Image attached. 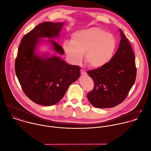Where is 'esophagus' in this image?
I'll return each mask as SVG.
<instances>
[{
    "label": "esophagus",
    "mask_w": 151,
    "mask_h": 151,
    "mask_svg": "<svg viewBox=\"0 0 151 151\" xmlns=\"http://www.w3.org/2000/svg\"><path fill=\"white\" fill-rule=\"evenodd\" d=\"M81 73L82 75H86L87 74L86 72V71L84 70L83 69H81Z\"/></svg>",
    "instance_id": "34e87169"
}]
</instances>
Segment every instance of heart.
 <instances>
[{
    "instance_id": "b5f03b06",
    "label": "heart",
    "mask_w": 151,
    "mask_h": 151,
    "mask_svg": "<svg viewBox=\"0 0 151 151\" xmlns=\"http://www.w3.org/2000/svg\"><path fill=\"white\" fill-rule=\"evenodd\" d=\"M63 50L75 64L82 62L85 54L86 62L94 68L107 64L114 56L117 40L115 37L99 27L75 31L71 34L70 41H65Z\"/></svg>"
}]
</instances>
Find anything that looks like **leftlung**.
Masks as SVG:
<instances>
[{"mask_svg":"<svg viewBox=\"0 0 151 151\" xmlns=\"http://www.w3.org/2000/svg\"><path fill=\"white\" fill-rule=\"evenodd\" d=\"M120 31L119 47L111 60L103 67L87 72L94 85L87 97L97 108H111L120 104L135 81V55L128 40Z\"/></svg>","mask_w":151,"mask_h":151,"instance_id":"1","label":"left lung"}]
</instances>
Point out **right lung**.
Masks as SVG:
<instances>
[{
  "mask_svg": "<svg viewBox=\"0 0 151 151\" xmlns=\"http://www.w3.org/2000/svg\"><path fill=\"white\" fill-rule=\"evenodd\" d=\"M64 23L46 22L37 25L22 39L15 62V72L22 88L33 102L50 106L57 103L69 86L81 75V68L68 64L52 54L35 52L41 38H57ZM55 53L63 55L62 47L49 40Z\"/></svg>",
  "mask_w": 151,
  "mask_h": 151,
  "instance_id": "1",
  "label": "right lung"
}]
</instances>
